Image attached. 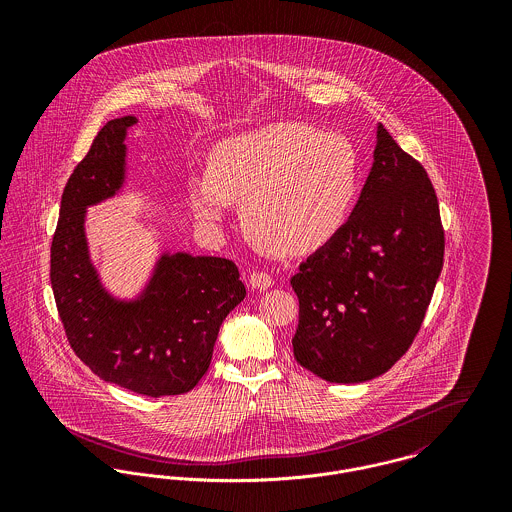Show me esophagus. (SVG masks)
<instances>
[{
  "label": "esophagus",
  "instance_id": "obj_1",
  "mask_svg": "<svg viewBox=\"0 0 512 512\" xmlns=\"http://www.w3.org/2000/svg\"><path fill=\"white\" fill-rule=\"evenodd\" d=\"M248 284H250L252 290H260L262 292V290H270L274 286V278L270 274H266V272H254V274H250Z\"/></svg>",
  "mask_w": 512,
  "mask_h": 512
}]
</instances>
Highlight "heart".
I'll use <instances>...</instances> for the list:
<instances>
[{
  "mask_svg": "<svg viewBox=\"0 0 512 512\" xmlns=\"http://www.w3.org/2000/svg\"><path fill=\"white\" fill-rule=\"evenodd\" d=\"M359 189L351 142L301 122H274L213 147L209 175L191 177L189 205L203 226L219 228L240 201L246 232L268 250L309 254L345 224Z\"/></svg>",
  "mask_w": 512,
  "mask_h": 512,
  "instance_id": "heart-1",
  "label": "heart"
}]
</instances>
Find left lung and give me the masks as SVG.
<instances>
[{
  "label": "left lung",
  "mask_w": 512,
  "mask_h": 512,
  "mask_svg": "<svg viewBox=\"0 0 512 512\" xmlns=\"http://www.w3.org/2000/svg\"><path fill=\"white\" fill-rule=\"evenodd\" d=\"M361 197L292 278L293 357L327 382L384 374L412 345L443 266L438 197L420 161L382 124Z\"/></svg>",
  "instance_id": "8db88e82"
}]
</instances>
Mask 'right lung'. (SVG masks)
<instances>
[{
  "mask_svg": "<svg viewBox=\"0 0 512 512\" xmlns=\"http://www.w3.org/2000/svg\"><path fill=\"white\" fill-rule=\"evenodd\" d=\"M110 120L63 191L51 286L76 357L104 382L151 398L193 390L209 370L224 317L246 297L232 260L163 250L134 297L110 292L92 262L86 209L120 195L128 130Z\"/></svg>",
  "mask_w": 512,
  "mask_h": 512,
  "instance_id": "1",
  "label": "right lung"
}]
</instances>
